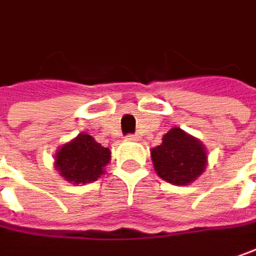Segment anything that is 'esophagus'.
I'll return each mask as SVG.
<instances>
[{
    "mask_svg": "<svg viewBox=\"0 0 256 256\" xmlns=\"http://www.w3.org/2000/svg\"><path fill=\"white\" fill-rule=\"evenodd\" d=\"M125 138H126V141H138V138H140V136H138L136 134H130V135H126Z\"/></svg>",
    "mask_w": 256,
    "mask_h": 256,
    "instance_id": "1",
    "label": "esophagus"
}]
</instances>
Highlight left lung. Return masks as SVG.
<instances>
[{
  "instance_id": "obj_1",
  "label": "left lung",
  "mask_w": 256,
  "mask_h": 256,
  "mask_svg": "<svg viewBox=\"0 0 256 256\" xmlns=\"http://www.w3.org/2000/svg\"><path fill=\"white\" fill-rule=\"evenodd\" d=\"M151 160L162 180L186 186L193 183L204 172L208 152L198 138L176 126L162 136L158 147L151 150Z\"/></svg>"
}]
</instances>
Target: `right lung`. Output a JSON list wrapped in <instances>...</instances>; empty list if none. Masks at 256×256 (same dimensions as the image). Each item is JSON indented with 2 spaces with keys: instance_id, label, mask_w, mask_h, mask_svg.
I'll use <instances>...</instances> for the list:
<instances>
[{
  "instance_id": "right-lung-1",
  "label": "right lung",
  "mask_w": 256,
  "mask_h": 256,
  "mask_svg": "<svg viewBox=\"0 0 256 256\" xmlns=\"http://www.w3.org/2000/svg\"><path fill=\"white\" fill-rule=\"evenodd\" d=\"M54 167L64 180L73 184H86L104 174L110 160V151L96 142L94 136L79 134L56 152Z\"/></svg>"
}]
</instances>
